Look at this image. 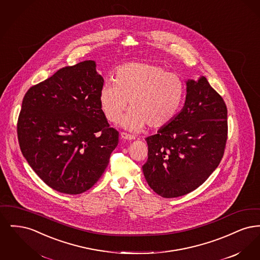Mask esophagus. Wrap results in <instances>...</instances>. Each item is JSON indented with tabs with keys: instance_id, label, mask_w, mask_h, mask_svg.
I'll return each mask as SVG.
<instances>
[{
	"instance_id": "esophagus-1",
	"label": "esophagus",
	"mask_w": 260,
	"mask_h": 260,
	"mask_svg": "<svg viewBox=\"0 0 260 260\" xmlns=\"http://www.w3.org/2000/svg\"><path fill=\"white\" fill-rule=\"evenodd\" d=\"M121 138H122V139H126V140H133V139H135L134 136H131V135L126 134V133H121Z\"/></svg>"
}]
</instances>
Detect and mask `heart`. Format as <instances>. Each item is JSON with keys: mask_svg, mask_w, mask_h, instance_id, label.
<instances>
[{"mask_svg": "<svg viewBox=\"0 0 260 260\" xmlns=\"http://www.w3.org/2000/svg\"><path fill=\"white\" fill-rule=\"evenodd\" d=\"M185 86L175 73L167 72L160 65L132 62L119 67L114 82L101 87L99 103L108 121L117 123L127 107L123 125L139 131L145 124L159 128L171 124L183 103Z\"/></svg>", "mask_w": 260, "mask_h": 260, "instance_id": "obj_1", "label": "heart"}]
</instances>
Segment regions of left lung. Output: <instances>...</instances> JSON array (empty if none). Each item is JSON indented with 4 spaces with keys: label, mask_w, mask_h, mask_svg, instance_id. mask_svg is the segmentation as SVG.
<instances>
[{
    "label": "left lung",
    "mask_w": 260,
    "mask_h": 260,
    "mask_svg": "<svg viewBox=\"0 0 260 260\" xmlns=\"http://www.w3.org/2000/svg\"><path fill=\"white\" fill-rule=\"evenodd\" d=\"M185 104L171 124L148 136L142 171L148 185L164 198L188 194L202 185L222 159L227 107L206 77L186 82Z\"/></svg>",
    "instance_id": "obj_1"
}]
</instances>
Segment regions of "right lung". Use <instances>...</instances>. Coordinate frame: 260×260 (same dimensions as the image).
Here are the masks:
<instances>
[{
  "mask_svg": "<svg viewBox=\"0 0 260 260\" xmlns=\"http://www.w3.org/2000/svg\"><path fill=\"white\" fill-rule=\"evenodd\" d=\"M93 60L67 66L30 87L17 121L25 159L50 188L77 195L94 185L119 142L101 110L104 80Z\"/></svg>",
  "mask_w": 260,
  "mask_h": 260,
  "instance_id": "1",
  "label": "right lung"
}]
</instances>
